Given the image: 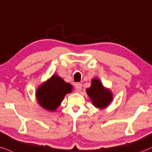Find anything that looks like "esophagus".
Here are the masks:
<instances>
[{
	"instance_id": "obj_1",
	"label": "esophagus",
	"mask_w": 152,
	"mask_h": 152,
	"mask_svg": "<svg viewBox=\"0 0 152 152\" xmlns=\"http://www.w3.org/2000/svg\"><path fill=\"white\" fill-rule=\"evenodd\" d=\"M75 87H76V91H77V92H80V91H81V88H82L81 83H76V85H75Z\"/></svg>"
}]
</instances>
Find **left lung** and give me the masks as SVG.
Listing matches in <instances>:
<instances>
[{"instance_id":"left-lung-1","label":"left lung","mask_w":152,"mask_h":152,"mask_svg":"<svg viewBox=\"0 0 152 152\" xmlns=\"http://www.w3.org/2000/svg\"><path fill=\"white\" fill-rule=\"evenodd\" d=\"M86 93L91 98L93 105L97 108H105L113 100L111 91L105 88L98 78L92 79L91 87L86 89Z\"/></svg>"}]
</instances>
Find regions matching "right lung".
<instances>
[{
	"instance_id": "add662e5",
	"label": "right lung",
	"mask_w": 152,
	"mask_h": 152,
	"mask_svg": "<svg viewBox=\"0 0 152 152\" xmlns=\"http://www.w3.org/2000/svg\"><path fill=\"white\" fill-rule=\"evenodd\" d=\"M72 86L57 75L53 76L38 88L36 97L38 103L49 111H55L67 94L72 91Z\"/></svg>"
}]
</instances>
